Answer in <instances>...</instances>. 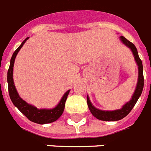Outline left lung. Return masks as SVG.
<instances>
[{
    "instance_id": "1",
    "label": "left lung",
    "mask_w": 151,
    "mask_h": 151,
    "mask_svg": "<svg viewBox=\"0 0 151 151\" xmlns=\"http://www.w3.org/2000/svg\"><path fill=\"white\" fill-rule=\"evenodd\" d=\"M120 39H121V41L126 46H128L129 48H130L133 55H134V58L137 61V65H138V69H139L138 82H137V88H136L135 92H134L133 97H132V99L129 102H127L126 105H123V107L121 109L116 110V111H101V110L98 109L93 106L92 104L91 103L90 100H89V98L87 96V102H88V108H89V110L91 111V114L98 119L103 120V121H117V120L122 119L124 117H126L130 112L131 110L133 109V108L134 107V105L137 103V100L139 99V96L141 95V93L143 91V84H144L143 64H142L141 60L139 57L137 48L134 46V44L132 43L131 42L129 41L128 40H127L123 36H120Z\"/></svg>"
}]
</instances>
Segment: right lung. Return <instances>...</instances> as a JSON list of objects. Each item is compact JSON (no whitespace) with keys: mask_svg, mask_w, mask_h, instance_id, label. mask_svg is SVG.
Here are the masks:
<instances>
[{"mask_svg":"<svg viewBox=\"0 0 151 151\" xmlns=\"http://www.w3.org/2000/svg\"><path fill=\"white\" fill-rule=\"evenodd\" d=\"M29 39V37L26 38L22 43L21 44L18 48L15 50L12 55V57L11 59L10 62V67L8 71V92H9L10 99L14 105V106L18 108V110L23 113L27 118L30 121L38 124H46V123H50L58 119L63 114V110L65 107V102L67 100V98L68 96V94L70 92V90L67 91L63 96L62 99L60 101V103L57 105L56 107L52 109H38L32 105H29L27 102L21 99L18 95L17 91H16L15 86L13 81V67H14V63L15 57L18 54V51L22 47L24 43L26 42V40Z\"/></svg>","mask_w":151,"mask_h":151,"instance_id":"obj_1","label":"right lung"}]
</instances>
